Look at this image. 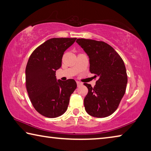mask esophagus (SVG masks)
Instances as JSON below:
<instances>
[{
	"label": "esophagus",
	"instance_id": "34e87169",
	"mask_svg": "<svg viewBox=\"0 0 151 151\" xmlns=\"http://www.w3.org/2000/svg\"><path fill=\"white\" fill-rule=\"evenodd\" d=\"M76 82H77V85H78V87L80 86L81 85V84H82V83H81L80 82V81H76Z\"/></svg>",
	"mask_w": 151,
	"mask_h": 151
}]
</instances>
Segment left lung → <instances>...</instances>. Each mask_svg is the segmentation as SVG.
I'll return each instance as SVG.
<instances>
[{"label": "left lung", "instance_id": "1", "mask_svg": "<svg viewBox=\"0 0 151 151\" xmlns=\"http://www.w3.org/2000/svg\"><path fill=\"white\" fill-rule=\"evenodd\" d=\"M77 43L89 58V70L98 77L96 84L83 83L88 89L84 99L86 112L95 117H106L117 109L126 91L127 75L125 63L118 53L107 43L79 38Z\"/></svg>", "mask_w": 151, "mask_h": 151}]
</instances>
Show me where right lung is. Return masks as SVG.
<instances>
[{
    "label": "right lung",
    "instance_id": "1",
    "mask_svg": "<svg viewBox=\"0 0 151 151\" xmlns=\"http://www.w3.org/2000/svg\"><path fill=\"white\" fill-rule=\"evenodd\" d=\"M76 38H54L34 50L26 68V87L30 101L40 114L48 118L63 115L70 97L77 88L73 79L56 80L55 70L62 66L64 52Z\"/></svg>",
    "mask_w": 151,
    "mask_h": 151
}]
</instances>
